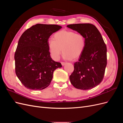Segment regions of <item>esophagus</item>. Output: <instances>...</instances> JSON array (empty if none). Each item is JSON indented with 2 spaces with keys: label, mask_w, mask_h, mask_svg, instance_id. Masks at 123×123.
<instances>
[{
  "label": "esophagus",
  "mask_w": 123,
  "mask_h": 123,
  "mask_svg": "<svg viewBox=\"0 0 123 123\" xmlns=\"http://www.w3.org/2000/svg\"><path fill=\"white\" fill-rule=\"evenodd\" d=\"M61 64H62V66H64V65H65L67 64V62H61Z\"/></svg>",
  "instance_id": "34e87169"
}]
</instances>
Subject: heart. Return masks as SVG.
I'll return each instance as SVG.
<instances>
[{"instance_id": "1", "label": "heart", "mask_w": 123, "mask_h": 123, "mask_svg": "<svg viewBox=\"0 0 123 123\" xmlns=\"http://www.w3.org/2000/svg\"><path fill=\"white\" fill-rule=\"evenodd\" d=\"M53 40L48 42V49L52 58L59 59L62 52L66 59L75 60L82 54L86 47V39L80 33L72 31L62 30L53 36Z\"/></svg>"}]
</instances>
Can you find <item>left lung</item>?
Segmentation results:
<instances>
[{"instance_id":"left-lung-1","label":"left lung","mask_w":123,"mask_h":123,"mask_svg":"<svg viewBox=\"0 0 123 123\" xmlns=\"http://www.w3.org/2000/svg\"><path fill=\"white\" fill-rule=\"evenodd\" d=\"M67 27L82 34L86 47L79 61L74 65L70 76L71 83L79 89L87 90L102 82L107 66V47L100 32L91 24H77Z\"/></svg>"}]
</instances>
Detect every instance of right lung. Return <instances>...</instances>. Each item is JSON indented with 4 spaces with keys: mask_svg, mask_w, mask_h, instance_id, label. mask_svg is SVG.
Instances as JSON below:
<instances>
[{
    "mask_svg": "<svg viewBox=\"0 0 123 123\" xmlns=\"http://www.w3.org/2000/svg\"><path fill=\"white\" fill-rule=\"evenodd\" d=\"M62 27L56 25L36 24L21 35L15 53V73L27 89L41 90L49 86L54 71L61 63L52 60L48 49V40Z\"/></svg>",
    "mask_w": 123,
    "mask_h": 123,
    "instance_id": "right-lung-1",
    "label": "right lung"
}]
</instances>
